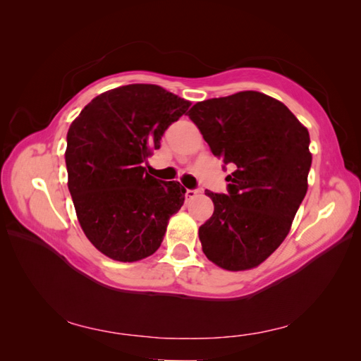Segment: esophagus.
<instances>
[{
	"instance_id": "esophagus-1",
	"label": "esophagus",
	"mask_w": 361,
	"mask_h": 361,
	"mask_svg": "<svg viewBox=\"0 0 361 361\" xmlns=\"http://www.w3.org/2000/svg\"><path fill=\"white\" fill-rule=\"evenodd\" d=\"M197 194H199L197 190H187V192H185V197L190 200V199H194Z\"/></svg>"
}]
</instances>
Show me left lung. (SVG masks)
Masks as SVG:
<instances>
[{"label": "left lung", "instance_id": "left-lung-1", "mask_svg": "<svg viewBox=\"0 0 361 361\" xmlns=\"http://www.w3.org/2000/svg\"><path fill=\"white\" fill-rule=\"evenodd\" d=\"M187 116L235 169L227 194L204 191L214 214L199 228L203 253L228 271L255 268L285 241L307 192L309 130L285 104L253 90L197 102Z\"/></svg>", "mask_w": 361, "mask_h": 361}]
</instances>
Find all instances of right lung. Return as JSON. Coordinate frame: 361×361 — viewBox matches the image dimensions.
Returning <instances> with one entry per match:
<instances>
[{"instance_id":"add662e5","label":"right lung","mask_w":361,"mask_h":361,"mask_svg":"<svg viewBox=\"0 0 361 361\" xmlns=\"http://www.w3.org/2000/svg\"><path fill=\"white\" fill-rule=\"evenodd\" d=\"M190 105L159 85L129 84L96 96L72 122L68 187L85 236L110 259L154 255L183 204L187 190L150 176L143 164Z\"/></svg>"}]
</instances>
